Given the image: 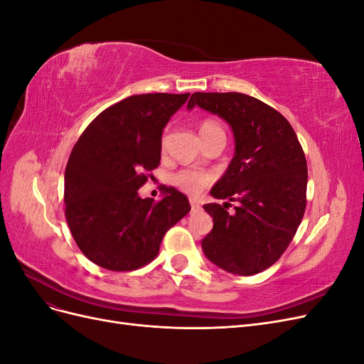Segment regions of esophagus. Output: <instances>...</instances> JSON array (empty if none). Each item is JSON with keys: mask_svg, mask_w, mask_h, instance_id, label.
Returning a JSON list of instances; mask_svg holds the SVG:
<instances>
[{"mask_svg": "<svg viewBox=\"0 0 364 364\" xmlns=\"http://www.w3.org/2000/svg\"><path fill=\"white\" fill-rule=\"evenodd\" d=\"M190 205H191L193 211H199V209H200V203L197 202L196 199H190Z\"/></svg>", "mask_w": 364, "mask_h": 364, "instance_id": "34e87169", "label": "esophagus"}]
</instances>
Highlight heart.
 I'll return each instance as SVG.
<instances>
[{
  "mask_svg": "<svg viewBox=\"0 0 364 364\" xmlns=\"http://www.w3.org/2000/svg\"><path fill=\"white\" fill-rule=\"evenodd\" d=\"M220 129V126L213 119H206L200 124V134H205V132ZM209 174L199 170V168H182L178 170L176 173L171 174V183L179 188L181 191L196 194L202 191L205 186L209 183Z\"/></svg>",
  "mask_w": 364,
  "mask_h": 364,
  "instance_id": "obj_1",
  "label": "heart"
}]
</instances>
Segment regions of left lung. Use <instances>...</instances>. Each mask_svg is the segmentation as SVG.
<instances>
[{
    "label": "left lung",
    "instance_id": "1",
    "mask_svg": "<svg viewBox=\"0 0 364 364\" xmlns=\"http://www.w3.org/2000/svg\"><path fill=\"white\" fill-rule=\"evenodd\" d=\"M199 106L234 132L235 155L213 186L223 205L206 203L214 228L202 240L206 258L229 273L269 269L289 247L305 213L306 159L293 127L277 109L240 92H194ZM230 201L237 205L227 211Z\"/></svg>",
    "mask_w": 364,
    "mask_h": 364
}]
</instances>
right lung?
Listing matches in <instances>:
<instances>
[{"instance_id": "obj_1", "label": "right lung", "mask_w": 364, "mask_h": 364, "mask_svg": "<svg viewBox=\"0 0 364 364\" xmlns=\"http://www.w3.org/2000/svg\"><path fill=\"white\" fill-rule=\"evenodd\" d=\"M190 94H139L97 115L65 168V217L83 255L112 272L155 259L167 230L190 213L188 197L164 186L158 202L138 190L161 162L162 130Z\"/></svg>"}]
</instances>
